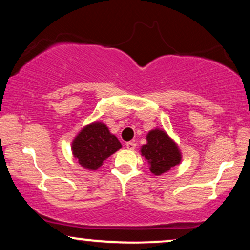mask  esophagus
<instances>
[{
	"label": "esophagus",
	"instance_id": "34e87169",
	"mask_svg": "<svg viewBox=\"0 0 250 250\" xmlns=\"http://www.w3.org/2000/svg\"><path fill=\"white\" fill-rule=\"evenodd\" d=\"M136 145L134 142H126V149L128 150H134Z\"/></svg>",
	"mask_w": 250,
	"mask_h": 250
}]
</instances>
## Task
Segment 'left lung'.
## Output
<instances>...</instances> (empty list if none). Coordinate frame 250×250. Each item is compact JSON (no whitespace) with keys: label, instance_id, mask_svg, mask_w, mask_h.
Masks as SVG:
<instances>
[{"label":"left lung","instance_id":"obj_1","mask_svg":"<svg viewBox=\"0 0 250 250\" xmlns=\"http://www.w3.org/2000/svg\"><path fill=\"white\" fill-rule=\"evenodd\" d=\"M146 143L140 149L150 166V172L162 175L180 165L182 153L177 143L162 128H153L146 136Z\"/></svg>","mask_w":250,"mask_h":250}]
</instances>
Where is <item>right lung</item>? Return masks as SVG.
Returning a JSON list of instances; mask_svg holds the SVG:
<instances>
[{"label":"right lung","instance_id":"1","mask_svg":"<svg viewBox=\"0 0 250 250\" xmlns=\"http://www.w3.org/2000/svg\"><path fill=\"white\" fill-rule=\"evenodd\" d=\"M122 148V143L102 122L84 126L71 142V152L84 169L97 170L112 153Z\"/></svg>","mask_w":250,"mask_h":250}]
</instances>
